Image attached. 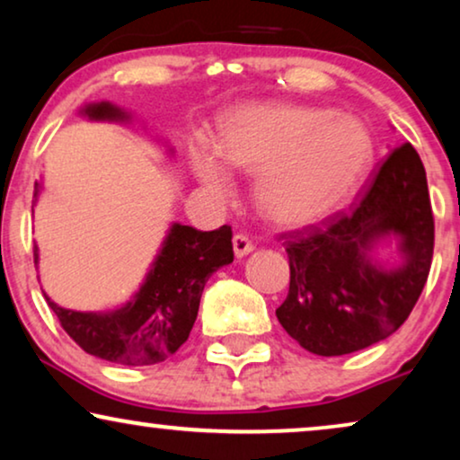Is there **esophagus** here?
Instances as JSON below:
<instances>
[{"mask_svg":"<svg viewBox=\"0 0 460 460\" xmlns=\"http://www.w3.org/2000/svg\"><path fill=\"white\" fill-rule=\"evenodd\" d=\"M232 244H234V255L236 257H244L249 255L251 251H253V243L249 241V236L244 234H234V238H232Z\"/></svg>","mask_w":460,"mask_h":460,"instance_id":"34e87169","label":"esophagus"}]
</instances>
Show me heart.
<instances>
[{"label":"heart","instance_id":"b5f03b06","mask_svg":"<svg viewBox=\"0 0 460 460\" xmlns=\"http://www.w3.org/2000/svg\"><path fill=\"white\" fill-rule=\"evenodd\" d=\"M373 155V137L354 117L316 106L251 104L224 119L217 155L194 150L192 169L200 184L217 194L230 190L225 162L257 175L260 209L279 224L304 226L354 194Z\"/></svg>","mask_w":460,"mask_h":460}]
</instances>
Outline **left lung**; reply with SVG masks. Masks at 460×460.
Returning <instances> with one entry per match:
<instances>
[{
    "label": "left lung",
    "instance_id": "8db88e82",
    "mask_svg": "<svg viewBox=\"0 0 460 460\" xmlns=\"http://www.w3.org/2000/svg\"><path fill=\"white\" fill-rule=\"evenodd\" d=\"M291 266L276 318L301 348L343 356L387 339L411 316L433 257L425 167L411 144L394 148L349 211L282 234ZM396 241L394 267L374 257Z\"/></svg>",
    "mask_w": 460,
    "mask_h": 460
}]
</instances>
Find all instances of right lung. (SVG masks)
<instances>
[{"instance_id": "obj_1", "label": "right lung", "mask_w": 460, "mask_h": 460, "mask_svg": "<svg viewBox=\"0 0 460 460\" xmlns=\"http://www.w3.org/2000/svg\"><path fill=\"white\" fill-rule=\"evenodd\" d=\"M90 121H128L129 112L111 102H93L81 109ZM41 184L35 181V203ZM35 266L40 249H33ZM234 260L232 228L200 232L192 226L172 224L142 287L128 304L111 312H75L48 305L62 329L87 354L125 367H148L167 360L186 343L203 288L213 272Z\"/></svg>"}]
</instances>
